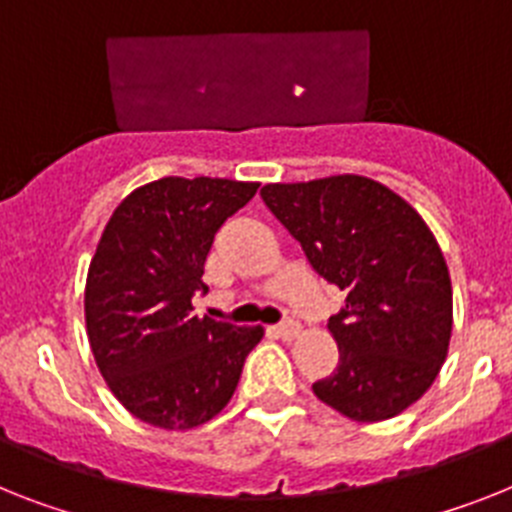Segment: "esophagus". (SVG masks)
Listing matches in <instances>:
<instances>
[{"label": "esophagus", "instance_id": "obj_1", "mask_svg": "<svg viewBox=\"0 0 512 512\" xmlns=\"http://www.w3.org/2000/svg\"><path fill=\"white\" fill-rule=\"evenodd\" d=\"M278 333V336L281 338H286V341H291V338H296L299 336V322H294V320H283L281 325H276V328H273Z\"/></svg>", "mask_w": 512, "mask_h": 512}]
</instances>
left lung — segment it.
Wrapping results in <instances>:
<instances>
[{"instance_id": "obj_1", "label": "left lung", "mask_w": 512, "mask_h": 512, "mask_svg": "<svg viewBox=\"0 0 512 512\" xmlns=\"http://www.w3.org/2000/svg\"><path fill=\"white\" fill-rule=\"evenodd\" d=\"M265 205L309 265L346 294L328 320L338 367L312 385L354 422H382L427 393L448 356L453 289L440 244L403 197L367 176L265 184Z\"/></svg>"}]
</instances>
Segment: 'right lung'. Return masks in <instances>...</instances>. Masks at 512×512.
I'll use <instances>...</instances> for the list:
<instances>
[{"label": "right lung", "instance_id": "obj_1", "mask_svg": "<svg viewBox=\"0 0 512 512\" xmlns=\"http://www.w3.org/2000/svg\"><path fill=\"white\" fill-rule=\"evenodd\" d=\"M257 187L163 176L124 197L103 229L85 283L88 341L111 393L140 422H210L263 338L260 325L192 315L213 236Z\"/></svg>", "mask_w": 512, "mask_h": 512}]
</instances>
